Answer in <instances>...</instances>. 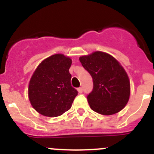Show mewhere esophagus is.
Wrapping results in <instances>:
<instances>
[{"mask_svg":"<svg viewBox=\"0 0 154 154\" xmlns=\"http://www.w3.org/2000/svg\"><path fill=\"white\" fill-rule=\"evenodd\" d=\"M78 91L79 93H82V92H83V89H82V87H80V88H79L78 89Z\"/></svg>","mask_w":154,"mask_h":154,"instance_id":"obj_1","label":"esophagus"}]
</instances>
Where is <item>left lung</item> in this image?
I'll use <instances>...</instances> for the list:
<instances>
[{
  "label": "left lung",
  "mask_w": 154,
  "mask_h": 154,
  "mask_svg": "<svg viewBox=\"0 0 154 154\" xmlns=\"http://www.w3.org/2000/svg\"><path fill=\"white\" fill-rule=\"evenodd\" d=\"M79 61L93 81V89L87 96L90 108L106 116L123 109L129 101L130 84L119 62L103 51L80 57Z\"/></svg>",
  "instance_id": "1"
}]
</instances>
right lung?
Instances as JSON below:
<instances>
[{"label":"right lung","mask_w":154,"mask_h":154,"mask_svg":"<svg viewBox=\"0 0 154 154\" xmlns=\"http://www.w3.org/2000/svg\"><path fill=\"white\" fill-rule=\"evenodd\" d=\"M72 59L56 54L43 60L31 76L28 97L33 108L40 114L56 117L72 106L78 91L71 85L69 68Z\"/></svg>","instance_id":"obj_1"}]
</instances>
